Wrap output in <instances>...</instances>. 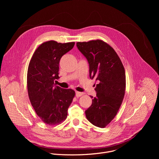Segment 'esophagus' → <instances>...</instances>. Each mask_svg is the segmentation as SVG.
<instances>
[{"mask_svg": "<svg viewBox=\"0 0 159 159\" xmlns=\"http://www.w3.org/2000/svg\"><path fill=\"white\" fill-rule=\"evenodd\" d=\"M75 94H76L77 97H80V96H83L84 94V93H80V92H76Z\"/></svg>", "mask_w": 159, "mask_h": 159, "instance_id": "1", "label": "esophagus"}]
</instances>
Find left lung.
Returning <instances> with one entry per match:
<instances>
[{
  "mask_svg": "<svg viewBox=\"0 0 159 159\" xmlns=\"http://www.w3.org/2000/svg\"><path fill=\"white\" fill-rule=\"evenodd\" d=\"M77 47L89 62L90 78L98 82L86 118L94 126L104 128L117 115L125 96L124 66L115 50L102 40L77 42Z\"/></svg>",
  "mask_w": 159,
  "mask_h": 159,
  "instance_id": "left-lung-1",
  "label": "left lung"
}]
</instances>
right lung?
<instances>
[{
    "instance_id": "1",
    "label": "right lung",
    "mask_w": 159,
    "mask_h": 159,
    "mask_svg": "<svg viewBox=\"0 0 159 159\" xmlns=\"http://www.w3.org/2000/svg\"><path fill=\"white\" fill-rule=\"evenodd\" d=\"M75 42L61 43L51 40L43 43L33 53L29 63L27 87L29 98L36 113L49 125L61 123L67 117L68 108L75 93L55 85L59 78L61 57L72 50Z\"/></svg>"
}]
</instances>
